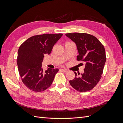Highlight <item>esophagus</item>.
Returning <instances> with one entry per match:
<instances>
[{
	"label": "esophagus",
	"mask_w": 123,
	"mask_h": 123,
	"mask_svg": "<svg viewBox=\"0 0 123 123\" xmlns=\"http://www.w3.org/2000/svg\"><path fill=\"white\" fill-rule=\"evenodd\" d=\"M61 71L62 72H64V73H66L68 71L67 70H66L65 69H61Z\"/></svg>",
	"instance_id": "1"
}]
</instances>
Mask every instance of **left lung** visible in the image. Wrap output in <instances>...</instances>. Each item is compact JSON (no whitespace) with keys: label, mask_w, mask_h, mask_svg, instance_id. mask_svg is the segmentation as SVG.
<instances>
[{"label":"left lung","mask_w":123,"mask_h":123,"mask_svg":"<svg viewBox=\"0 0 123 123\" xmlns=\"http://www.w3.org/2000/svg\"><path fill=\"white\" fill-rule=\"evenodd\" d=\"M66 35L75 43L79 52L78 61L85 64L84 73L69 81L71 86L80 92L91 90L98 84L102 77L106 62L104 47L95 36L87 33H67Z\"/></svg>","instance_id":"8db88e82"}]
</instances>
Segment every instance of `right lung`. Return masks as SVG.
<instances>
[{
	"mask_svg": "<svg viewBox=\"0 0 123 123\" xmlns=\"http://www.w3.org/2000/svg\"><path fill=\"white\" fill-rule=\"evenodd\" d=\"M62 34H45L31 37L21 44L18 51L17 64L24 85L31 90L40 92L52 83L58 69L43 71L42 62L45 54H50Z\"/></svg>",
	"mask_w": 123,
	"mask_h": 123,
	"instance_id": "1",
	"label": "right lung"
}]
</instances>
